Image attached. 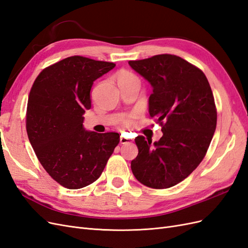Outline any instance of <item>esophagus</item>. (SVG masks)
Returning a JSON list of instances; mask_svg holds the SVG:
<instances>
[{
    "label": "esophagus",
    "instance_id": "1",
    "mask_svg": "<svg viewBox=\"0 0 248 248\" xmlns=\"http://www.w3.org/2000/svg\"><path fill=\"white\" fill-rule=\"evenodd\" d=\"M131 141H132V140L127 139L123 136H121V138H120V142H121V144H128V142H131Z\"/></svg>",
    "mask_w": 248,
    "mask_h": 248
}]
</instances>
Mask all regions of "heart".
I'll use <instances>...</instances> for the list:
<instances>
[{
    "mask_svg": "<svg viewBox=\"0 0 248 248\" xmlns=\"http://www.w3.org/2000/svg\"><path fill=\"white\" fill-rule=\"evenodd\" d=\"M130 79H137V78L133 76L132 73L128 72V71H121L118 74V82L120 81H125V80H130ZM130 122L129 119L125 120V123L128 124Z\"/></svg>",
    "mask_w": 248,
    "mask_h": 248,
    "instance_id": "1",
    "label": "heart"
}]
</instances>
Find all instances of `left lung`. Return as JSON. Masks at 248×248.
Listing matches in <instances>:
<instances>
[{"mask_svg":"<svg viewBox=\"0 0 248 248\" xmlns=\"http://www.w3.org/2000/svg\"><path fill=\"white\" fill-rule=\"evenodd\" d=\"M128 64L151 85L149 114L163 133L153 144L136 138L139 154L131 170L141 184L169 188L188 177L207 153L217 121L212 90L204 72L174 55Z\"/></svg>","mask_w":248,"mask_h":248,"instance_id":"1","label":"left lung"}]
</instances>
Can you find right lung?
Segmentation results:
<instances>
[{"label": "right lung", "mask_w": 248, "mask_h": 248, "mask_svg": "<svg viewBox=\"0 0 248 248\" xmlns=\"http://www.w3.org/2000/svg\"><path fill=\"white\" fill-rule=\"evenodd\" d=\"M115 66L80 56L66 58L43 69L30 91L29 140L44 170L66 188L95 182L120 141L117 132L88 131L82 125L91 108L93 82Z\"/></svg>", "instance_id": "1"}]
</instances>
